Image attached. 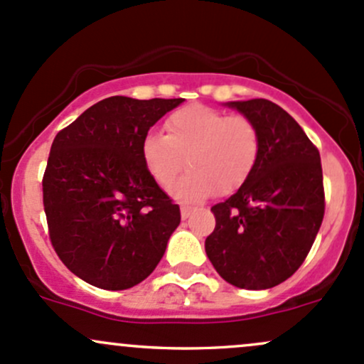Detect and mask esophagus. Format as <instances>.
<instances>
[{
  "mask_svg": "<svg viewBox=\"0 0 364 364\" xmlns=\"http://www.w3.org/2000/svg\"><path fill=\"white\" fill-rule=\"evenodd\" d=\"M194 212H196V208H191V206H181V215H182V218H189L191 215H193Z\"/></svg>",
  "mask_w": 364,
  "mask_h": 364,
  "instance_id": "esophagus-1",
  "label": "esophagus"
}]
</instances>
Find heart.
Wrapping results in <instances>:
<instances>
[{"label":"heart","instance_id":"obj_1","mask_svg":"<svg viewBox=\"0 0 364 364\" xmlns=\"http://www.w3.org/2000/svg\"><path fill=\"white\" fill-rule=\"evenodd\" d=\"M165 132L146 135L144 163L165 189L173 186L183 166L191 168L175 187V194L186 201H199L215 191L229 194L240 189L259 161L260 132L243 114L186 105L168 116Z\"/></svg>","mask_w":364,"mask_h":364}]
</instances>
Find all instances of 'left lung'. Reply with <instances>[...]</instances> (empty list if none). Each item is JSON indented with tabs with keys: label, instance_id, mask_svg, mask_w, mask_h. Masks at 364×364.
<instances>
[{
	"label": "left lung",
	"instance_id": "8db88e82",
	"mask_svg": "<svg viewBox=\"0 0 364 364\" xmlns=\"http://www.w3.org/2000/svg\"><path fill=\"white\" fill-rule=\"evenodd\" d=\"M260 132L255 170L236 194L212 206L205 250L215 271L245 290L283 283L304 264L324 217L319 151L300 124L265 99L229 102Z\"/></svg>",
	"mask_w": 364,
	"mask_h": 364
}]
</instances>
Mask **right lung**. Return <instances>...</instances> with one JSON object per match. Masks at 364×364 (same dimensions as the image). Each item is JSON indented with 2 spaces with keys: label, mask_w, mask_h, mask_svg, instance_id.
<instances>
[{
  "label": "right lung",
  "mask_w": 364,
  "mask_h": 364,
  "mask_svg": "<svg viewBox=\"0 0 364 364\" xmlns=\"http://www.w3.org/2000/svg\"><path fill=\"white\" fill-rule=\"evenodd\" d=\"M183 99L109 97L53 139L43 206L53 250L65 267L102 290L146 279L181 224V208L156 183L142 142Z\"/></svg>",
  "instance_id": "1"
}]
</instances>
